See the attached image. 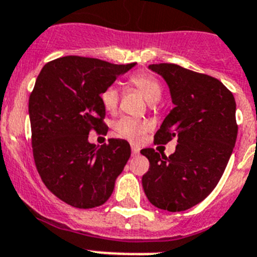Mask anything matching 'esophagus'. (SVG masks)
<instances>
[{"label": "esophagus", "mask_w": 257, "mask_h": 257, "mask_svg": "<svg viewBox=\"0 0 257 257\" xmlns=\"http://www.w3.org/2000/svg\"><path fill=\"white\" fill-rule=\"evenodd\" d=\"M132 155H133V156H136V155H140V149H138V147H136V146H132Z\"/></svg>", "instance_id": "obj_1"}]
</instances>
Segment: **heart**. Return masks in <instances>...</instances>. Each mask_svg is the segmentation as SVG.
Listing matches in <instances>:
<instances>
[{
    "instance_id": "obj_1",
    "label": "heart",
    "mask_w": 257,
    "mask_h": 257,
    "mask_svg": "<svg viewBox=\"0 0 257 257\" xmlns=\"http://www.w3.org/2000/svg\"><path fill=\"white\" fill-rule=\"evenodd\" d=\"M128 84L134 87L138 92L145 96L149 102L154 103L160 100L163 94V87L160 82L151 74L134 73L128 79ZM100 101L106 111L112 114L117 110L120 101V92L115 85H108L101 92ZM151 129V124L146 120L133 119V117H121L114 124V131L120 138L129 141L132 143L142 142L143 138Z\"/></svg>"
}]
</instances>
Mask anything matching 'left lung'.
Returning a JSON list of instances; mask_svg holds the SVG:
<instances>
[{
	"label": "left lung",
	"mask_w": 257,
	"mask_h": 257,
	"mask_svg": "<svg viewBox=\"0 0 257 257\" xmlns=\"http://www.w3.org/2000/svg\"><path fill=\"white\" fill-rule=\"evenodd\" d=\"M149 68L166 80L174 103L154 143L177 138L178 145L169 157L154 149L141 150L150 161L142 186L154 206L184 211L205 200L225 170L237 140L235 101L220 80L207 74L168 62Z\"/></svg>",
	"instance_id": "left-lung-1"
}]
</instances>
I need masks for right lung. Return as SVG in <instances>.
<instances>
[{
	"instance_id": "obj_1",
	"label": "right lung",
	"mask_w": 257,
	"mask_h": 257,
	"mask_svg": "<svg viewBox=\"0 0 257 257\" xmlns=\"http://www.w3.org/2000/svg\"><path fill=\"white\" fill-rule=\"evenodd\" d=\"M134 65L65 56L47 62L37 78L29 96L34 163L45 186L70 206L105 203L131 156L125 140L97 147L88 134L107 126L101 92Z\"/></svg>"
}]
</instances>
